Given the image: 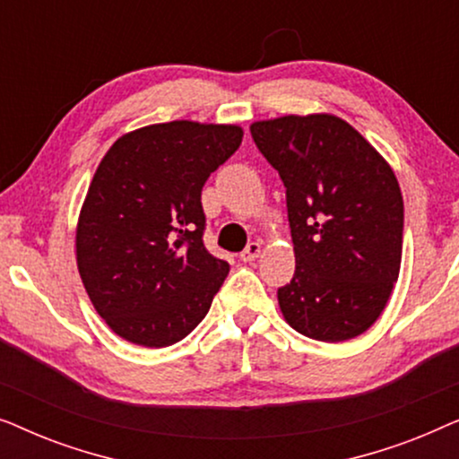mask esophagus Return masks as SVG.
<instances>
[{
	"label": "esophagus",
	"instance_id": "34e87169",
	"mask_svg": "<svg viewBox=\"0 0 459 459\" xmlns=\"http://www.w3.org/2000/svg\"><path fill=\"white\" fill-rule=\"evenodd\" d=\"M259 255H261V244L259 242H248V247L240 253V259L244 263H250V261H255Z\"/></svg>",
	"mask_w": 459,
	"mask_h": 459
}]
</instances>
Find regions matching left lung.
I'll return each mask as SVG.
<instances>
[{"label": "left lung", "mask_w": 459, "mask_h": 459, "mask_svg": "<svg viewBox=\"0 0 459 459\" xmlns=\"http://www.w3.org/2000/svg\"><path fill=\"white\" fill-rule=\"evenodd\" d=\"M286 186L294 278L278 290L290 328L342 342L372 328L391 299L403 250V198L385 156L330 112L250 125Z\"/></svg>", "instance_id": "8db88e82"}]
</instances>
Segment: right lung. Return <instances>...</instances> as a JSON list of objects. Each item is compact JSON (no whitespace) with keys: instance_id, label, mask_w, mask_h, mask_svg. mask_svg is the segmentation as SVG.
<instances>
[{"instance_id":"obj_1","label":"right lung","mask_w":459,"mask_h":459,"mask_svg":"<svg viewBox=\"0 0 459 459\" xmlns=\"http://www.w3.org/2000/svg\"><path fill=\"white\" fill-rule=\"evenodd\" d=\"M240 125L171 121L118 137L93 173L74 253L93 309L125 341L171 347L203 322L230 265L203 244L204 181Z\"/></svg>"}]
</instances>
